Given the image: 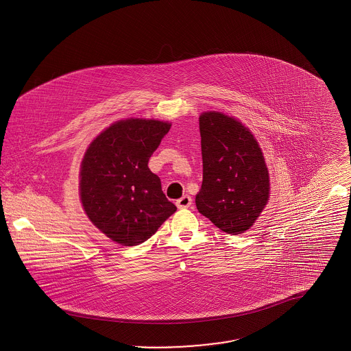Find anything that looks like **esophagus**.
Instances as JSON below:
<instances>
[{
    "mask_svg": "<svg viewBox=\"0 0 351 351\" xmlns=\"http://www.w3.org/2000/svg\"><path fill=\"white\" fill-rule=\"evenodd\" d=\"M191 205H192V199H191L188 195H185L183 197H180L179 200H176V206H178L179 209L189 208Z\"/></svg>",
    "mask_w": 351,
    "mask_h": 351,
    "instance_id": "esophagus-1",
    "label": "esophagus"
}]
</instances>
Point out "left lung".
Here are the masks:
<instances>
[{"mask_svg":"<svg viewBox=\"0 0 351 351\" xmlns=\"http://www.w3.org/2000/svg\"><path fill=\"white\" fill-rule=\"evenodd\" d=\"M202 185L196 206L218 229L237 235L255 223L269 200V172L255 135L222 112L200 118Z\"/></svg>","mask_w":351,"mask_h":351,"instance_id":"left-lung-1","label":"left lung"}]
</instances>
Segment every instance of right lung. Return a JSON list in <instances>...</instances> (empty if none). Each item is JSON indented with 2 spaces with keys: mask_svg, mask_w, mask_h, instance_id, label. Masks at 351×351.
<instances>
[{
  "mask_svg": "<svg viewBox=\"0 0 351 351\" xmlns=\"http://www.w3.org/2000/svg\"><path fill=\"white\" fill-rule=\"evenodd\" d=\"M169 128L171 122L155 118L119 119L84 152L79 172L84 212L118 245H141L176 212L147 166Z\"/></svg>",
  "mask_w": 351,
  "mask_h": 351,
  "instance_id": "obj_1",
  "label": "right lung"
}]
</instances>
